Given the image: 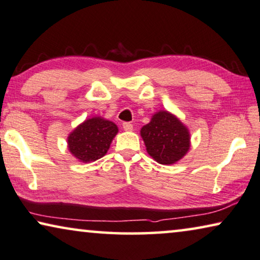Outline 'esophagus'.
<instances>
[{
    "label": "esophagus",
    "instance_id": "obj_1",
    "mask_svg": "<svg viewBox=\"0 0 260 260\" xmlns=\"http://www.w3.org/2000/svg\"><path fill=\"white\" fill-rule=\"evenodd\" d=\"M122 128L123 129H125V131H132V129H133V125H132V123L131 122H123L122 123Z\"/></svg>",
    "mask_w": 260,
    "mask_h": 260
}]
</instances>
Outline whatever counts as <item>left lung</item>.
<instances>
[{"instance_id":"8db88e82","label":"left lung","mask_w":260,"mask_h":260,"mask_svg":"<svg viewBox=\"0 0 260 260\" xmlns=\"http://www.w3.org/2000/svg\"><path fill=\"white\" fill-rule=\"evenodd\" d=\"M147 152L161 165L175 164L187 154L190 135L183 123L167 111H160L141 128Z\"/></svg>"}]
</instances>
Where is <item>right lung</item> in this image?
Segmentation results:
<instances>
[{
	"mask_svg": "<svg viewBox=\"0 0 260 260\" xmlns=\"http://www.w3.org/2000/svg\"><path fill=\"white\" fill-rule=\"evenodd\" d=\"M118 133L114 122L100 117L84 121L69 135V149L81 162H91L103 157Z\"/></svg>",
	"mask_w": 260,
	"mask_h": 260,
	"instance_id": "right-lung-1",
	"label": "right lung"
}]
</instances>
